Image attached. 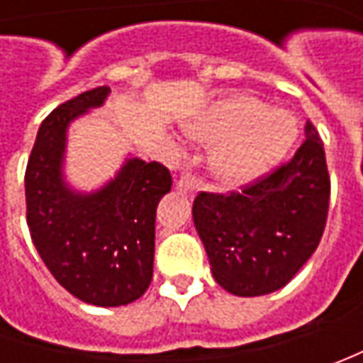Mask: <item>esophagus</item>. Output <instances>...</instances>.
<instances>
[{
  "label": "esophagus",
  "mask_w": 363,
  "mask_h": 363,
  "mask_svg": "<svg viewBox=\"0 0 363 363\" xmlns=\"http://www.w3.org/2000/svg\"><path fill=\"white\" fill-rule=\"evenodd\" d=\"M175 188L179 189V191H184V194H188V196H194L198 191V188H200V179L194 177L191 174L179 175V179L175 182Z\"/></svg>",
  "instance_id": "esophagus-1"
}]
</instances>
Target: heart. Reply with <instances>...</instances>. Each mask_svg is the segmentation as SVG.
Here are the masks:
<instances>
[{
    "mask_svg": "<svg viewBox=\"0 0 363 363\" xmlns=\"http://www.w3.org/2000/svg\"><path fill=\"white\" fill-rule=\"evenodd\" d=\"M189 135L203 143H219L212 169L226 186H242L267 174L293 145L295 121L269 113L255 99L222 103L189 125Z\"/></svg>",
    "mask_w": 363,
    "mask_h": 363,
    "instance_id": "obj_1",
    "label": "heart"
}]
</instances>
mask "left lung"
<instances>
[{
  "mask_svg": "<svg viewBox=\"0 0 363 363\" xmlns=\"http://www.w3.org/2000/svg\"><path fill=\"white\" fill-rule=\"evenodd\" d=\"M328 161L311 121L295 155L238 191H200L194 224L220 286L238 297L285 286L319 246L329 210Z\"/></svg>",
  "mask_w": 363,
  "mask_h": 363,
  "instance_id": "1",
  "label": "left lung"
}]
</instances>
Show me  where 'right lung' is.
<instances>
[{"mask_svg":"<svg viewBox=\"0 0 363 363\" xmlns=\"http://www.w3.org/2000/svg\"><path fill=\"white\" fill-rule=\"evenodd\" d=\"M108 91L82 92L42 121L26 167V220L38 255L68 293L119 307L139 299L153 279L155 212L172 174L160 161L133 157L91 196L64 186L68 123L103 105Z\"/></svg>","mask_w":363,"mask_h":363,"instance_id":"add662e5","label":"right lung"}]
</instances>
